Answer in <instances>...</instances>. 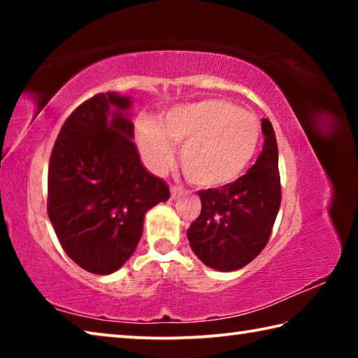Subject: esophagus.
<instances>
[{
  "label": "esophagus",
  "instance_id": "34e87169",
  "mask_svg": "<svg viewBox=\"0 0 358 358\" xmlns=\"http://www.w3.org/2000/svg\"><path fill=\"white\" fill-rule=\"evenodd\" d=\"M171 194H172V199H177V197H180L181 194H183V187H180V186H171Z\"/></svg>",
  "mask_w": 358,
  "mask_h": 358
}]
</instances>
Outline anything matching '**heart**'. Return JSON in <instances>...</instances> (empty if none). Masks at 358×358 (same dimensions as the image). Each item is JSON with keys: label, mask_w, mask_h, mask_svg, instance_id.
Instances as JSON below:
<instances>
[{"label": "heart", "mask_w": 358, "mask_h": 358, "mask_svg": "<svg viewBox=\"0 0 358 358\" xmlns=\"http://www.w3.org/2000/svg\"><path fill=\"white\" fill-rule=\"evenodd\" d=\"M137 142L147 164L164 172L181 143L180 162L192 183L217 187L237 180L251 164L260 142V123L234 102L202 99L169 108L159 121H137Z\"/></svg>", "instance_id": "1"}]
</instances>
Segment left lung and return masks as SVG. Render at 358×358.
Wrapping results in <instances>:
<instances>
[{"label":"left lung","instance_id":"8db88e82","mask_svg":"<svg viewBox=\"0 0 358 358\" xmlns=\"http://www.w3.org/2000/svg\"><path fill=\"white\" fill-rule=\"evenodd\" d=\"M262 132V153L243 177L217 189L199 191L202 211L187 229V240L210 268H243L270 238L281 205V185L276 136L266 118Z\"/></svg>","mask_w":358,"mask_h":358}]
</instances>
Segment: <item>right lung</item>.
<instances>
[{
	"label": "right lung",
	"instance_id": "right-lung-1",
	"mask_svg": "<svg viewBox=\"0 0 358 358\" xmlns=\"http://www.w3.org/2000/svg\"><path fill=\"white\" fill-rule=\"evenodd\" d=\"M132 101L113 92L78 106L64 121L48 164V217L66 254L94 275L126 264L141 241L145 213L171 197L142 166Z\"/></svg>",
	"mask_w": 358,
	"mask_h": 358
}]
</instances>
